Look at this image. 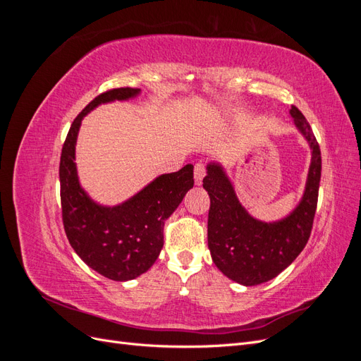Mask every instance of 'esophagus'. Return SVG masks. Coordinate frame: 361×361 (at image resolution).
Here are the masks:
<instances>
[{
	"label": "esophagus",
	"instance_id": "34e87169",
	"mask_svg": "<svg viewBox=\"0 0 361 361\" xmlns=\"http://www.w3.org/2000/svg\"><path fill=\"white\" fill-rule=\"evenodd\" d=\"M206 174V167L203 162H197L194 166V179H195V185H202V180Z\"/></svg>",
	"mask_w": 361,
	"mask_h": 361
}]
</instances>
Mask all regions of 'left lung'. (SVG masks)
<instances>
[{"mask_svg":"<svg viewBox=\"0 0 361 361\" xmlns=\"http://www.w3.org/2000/svg\"><path fill=\"white\" fill-rule=\"evenodd\" d=\"M290 116L312 147V164L302 200L285 220L262 223L250 216L218 164L207 166L203 179L211 199L207 247L212 260L226 277L244 286L277 277L297 259L312 233L321 182V149L309 122L295 105Z\"/></svg>","mask_w":361,"mask_h":361,"instance_id":"obj_1","label":"left lung"}]
</instances>
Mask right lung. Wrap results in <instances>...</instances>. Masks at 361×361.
<instances>
[{
    "label": "right lung",
    "instance_id": "add662e5",
    "mask_svg": "<svg viewBox=\"0 0 361 361\" xmlns=\"http://www.w3.org/2000/svg\"><path fill=\"white\" fill-rule=\"evenodd\" d=\"M140 89L120 87L96 96L75 117L60 158V199L64 232L75 253L101 276L126 281L146 272L164 245V223L194 185L192 166L162 174L133 199L105 207L89 199L80 187L75 167V143L82 117L94 106L125 101Z\"/></svg>",
    "mask_w": 361,
    "mask_h": 361
}]
</instances>
